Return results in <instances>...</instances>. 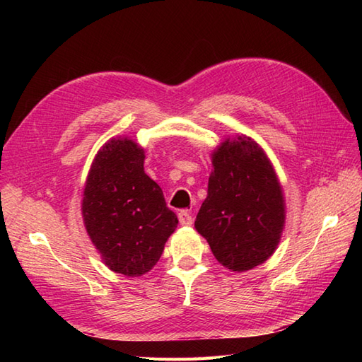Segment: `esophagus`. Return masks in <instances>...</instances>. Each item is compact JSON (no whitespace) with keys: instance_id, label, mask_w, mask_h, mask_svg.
I'll return each mask as SVG.
<instances>
[{"instance_id":"esophagus-1","label":"esophagus","mask_w":362,"mask_h":362,"mask_svg":"<svg viewBox=\"0 0 362 362\" xmlns=\"http://www.w3.org/2000/svg\"><path fill=\"white\" fill-rule=\"evenodd\" d=\"M177 216H179V222H180L182 226H191V224H193V216H191L189 210H180Z\"/></svg>"}]
</instances>
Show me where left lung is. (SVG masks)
I'll use <instances>...</instances> for the list:
<instances>
[{
    "instance_id": "obj_1",
    "label": "left lung",
    "mask_w": 362,
    "mask_h": 362,
    "mask_svg": "<svg viewBox=\"0 0 362 362\" xmlns=\"http://www.w3.org/2000/svg\"><path fill=\"white\" fill-rule=\"evenodd\" d=\"M213 166L196 230L222 266L249 271L279 245L284 224L280 183L264 152L247 136L222 143Z\"/></svg>"
}]
</instances>
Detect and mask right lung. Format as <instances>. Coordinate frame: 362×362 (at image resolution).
<instances>
[{
    "label": "right lung",
    "mask_w": 362,
    "mask_h": 362,
    "mask_svg": "<svg viewBox=\"0 0 362 362\" xmlns=\"http://www.w3.org/2000/svg\"><path fill=\"white\" fill-rule=\"evenodd\" d=\"M144 151L127 138L98 152L83 189L86 228L113 272L143 275L157 264L179 221L144 173Z\"/></svg>",
    "instance_id": "1"
}]
</instances>
